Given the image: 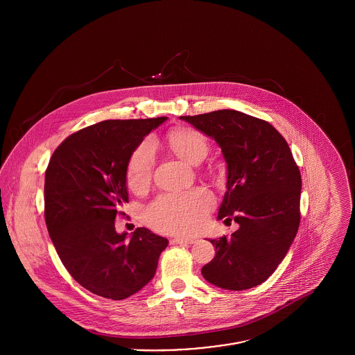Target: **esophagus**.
<instances>
[{
  "instance_id": "obj_1",
  "label": "esophagus",
  "mask_w": 355,
  "mask_h": 355,
  "mask_svg": "<svg viewBox=\"0 0 355 355\" xmlns=\"http://www.w3.org/2000/svg\"><path fill=\"white\" fill-rule=\"evenodd\" d=\"M194 242H196V239H191V238H173V239H171L172 245H191Z\"/></svg>"
}]
</instances>
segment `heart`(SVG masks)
I'll use <instances>...</instances> for the list:
<instances>
[{
  "instance_id": "1",
  "label": "heart",
  "mask_w": 355,
  "mask_h": 355,
  "mask_svg": "<svg viewBox=\"0 0 355 355\" xmlns=\"http://www.w3.org/2000/svg\"><path fill=\"white\" fill-rule=\"evenodd\" d=\"M168 146L187 162L198 164L209 153V141L193 127H178L166 135ZM154 148L150 141L141 142L128 158L125 182L134 193L148 190L154 171ZM214 200L203 189H194L182 194H164L155 198L145 210L148 224L166 234L189 235L202 228Z\"/></svg>"
}]
</instances>
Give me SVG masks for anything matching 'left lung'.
<instances>
[{"label": "left lung", "instance_id": "1", "mask_svg": "<svg viewBox=\"0 0 355 355\" xmlns=\"http://www.w3.org/2000/svg\"><path fill=\"white\" fill-rule=\"evenodd\" d=\"M220 145L228 164L218 220L239 224L210 241L214 258L202 268L211 284L242 291L263 283L288 252L301 221V172L283 135L268 121L221 109L180 116Z\"/></svg>", "mask_w": 355, "mask_h": 355}]
</instances>
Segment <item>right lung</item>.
Instances as JSON below:
<instances>
[{
	"instance_id": "add662e5",
	"label": "right lung",
	"mask_w": 355,
	"mask_h": 355,
	"mask_svg": "<svg viewBox=\"0 0 355 355\" xmlns=\"http://www.w3.org/2000/svg\"><path fill=\"white\" fill-rule=\"evenodd\" d=\"M166 117L105 120L65 138L45 172V221L62 265L86 290L120 301L154 276L168 241L137 228L130 241L114 218L128 202L125 166L132 150Z\"/></svg>"
}]
</instances>
